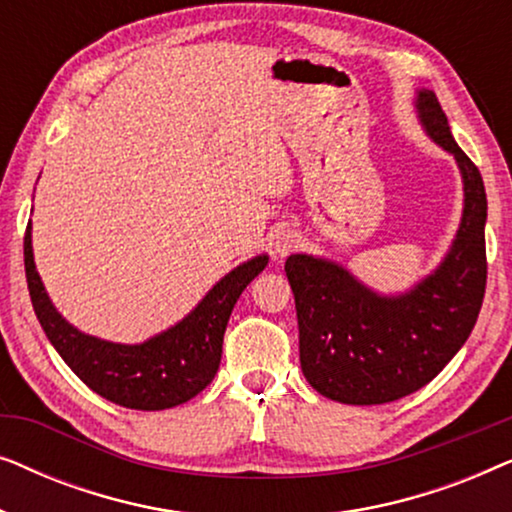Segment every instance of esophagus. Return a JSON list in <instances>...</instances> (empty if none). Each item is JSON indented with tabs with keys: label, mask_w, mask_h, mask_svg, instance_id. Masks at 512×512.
<instances>
[{
	"label": "esophagus",
	"mask_w": 512,
	"mask_h": 512,
	"mask_svg": "<svg viewBox=\"0 0 512 512\" xmlns=\"http://www.w3.org/2000/svg\"><path fill=\"white\" fill-rule=\"evenodd\" d=\"M300 242L303 240H300L298 233H293V230H282V233L275 237V242H272V251H275V256L284 258L289 256L291 251H296L300 247Z\"/></svg>",
	"instance_id": "obj_1"
}]
</instances>
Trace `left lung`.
I'll list each match as a JSON object with an SVG mask.
<instances>
[{
	"instance_id": "1",
	"label": "left lung",
	"mask_w": 512,
	"mask_h": 512,
	"mask_svg": "<svg viewBox=\"0 0 512 512\" xmlns=\"http://www.w3.org/2000/svg\"><path fill=\"white\" fill-rule=\"evenodd\" d=\"M415 109L431 142L457 160L464 184L457 235L438 268L387 296L331 258L291 254L284 265L296 298L300 368L312 389L338 403L382 405L429 384L464 347L485 296V184L454 142L433 90H417Z\"/></svg>"
}]
</instances>
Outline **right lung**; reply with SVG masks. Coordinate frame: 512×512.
Returning <instances> with one entry per match:
<instances>
[{
    "label": "right lung",
    "instance_id": "add662e5",
    "mask_svg": "<svg viewBox=\"0 0 512 512\" xmlns=\"http://www.w3.org/2000/svg\"><path fill=\"white\" fill-rule=\"evenodd\" d=\"M265 265L268 254L240 263L177 324L137 345H123L81 333L55 310L34 265L32 223L25 233L27 289L46 338L83 384L107 401L132 410L174 408L191 401L214 380L230 312Z\"/></svg>",
    "mask_w": 512,
    "mask_h": 512
}]
</instances>
